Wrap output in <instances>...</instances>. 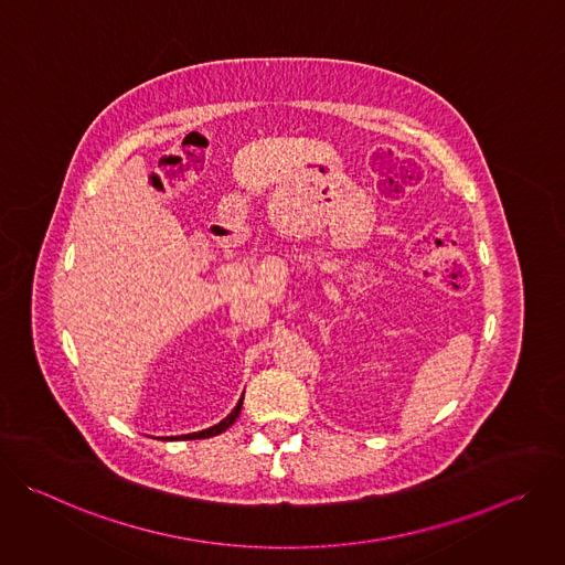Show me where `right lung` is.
Returning a JSON list of instances; mask_svg holds the SVG:
<instances>
[{"label": "right lung", "mask_w": 565, "mask_h": 565, "mask_svg": "<svg viewBox=\"0 0 565 565\" xmlns=\"http://www.w3.org/2000/svg\"><path fill=\"white\" fill-rule=\"evenodd\" d=\"M241 405H244V397L238 399V405L234 407V412L225 418V420H221L218 425H214V427H210V429H205V431H199V434H188V436H177V440L181 438V440H188V438H210V436H216V434H221V431H225L236 418H238V414H241ZM174 440V438H172Z\"/></svg>", "instance_id": "add662e5"}]
</instances>
